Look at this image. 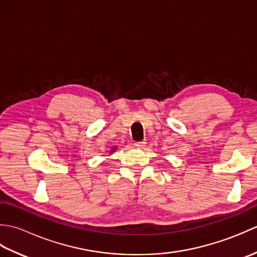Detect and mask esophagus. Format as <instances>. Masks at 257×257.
<instances>
[{"instance_id":"obj_1","label":"esophagus","mask_w":257,"mask_h":257,"mask_svg":"<svg viewBox=\"0 0 257 257\" xmlns=\"http://www.w3.org/2000/svg\"><path fill=\"white\" fill-rule=\"evenodd\" d=\"M146 140H143V141H136V143L134 144V146L136 147V148H138V149H143V148H145L146 147Z\"/></svg>"}]
</instances>
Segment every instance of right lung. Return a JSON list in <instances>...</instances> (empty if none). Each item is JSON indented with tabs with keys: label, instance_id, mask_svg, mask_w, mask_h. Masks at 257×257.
I'll return each instance as SVG.
<instances>
[{
	"label": "right lung",
	"instance_id": "right-lung-1",
	"mask_svg": "<svg viewBox=\"0 0 257 257\" xmlns=\"http://www.w3.org/2000/svg\"><path fill=\"white\" fill-rule=\"evenodd\" d=\"M114 150H116V149H114V148H112V150H111V151H114Z\"/></svg>",
	"mask_w": 257,
	"mask_h": 257
}]
</instances>
